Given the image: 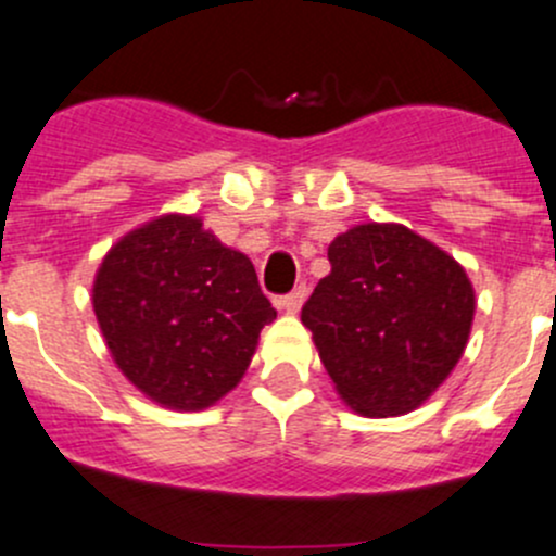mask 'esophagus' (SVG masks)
Segmentation results:
<instances>
[{
  "instance_id": "esophagus-1",
  "label": "esophagus",
  "mask_w": 556,
  "mask_h": 556,
  "mask_svg": "<svg viewBox=\"0 0 556 556\" xmlns=\"http://www.w3.org/2000/svg\"><path fill=\"white\" fill-rule=\"evenodd\" d=\"M304 299H306V285H299L293 293L282 295V299H277L274 304H277V309L288 312V315H295V312L301 309V304H304Z\"/></svg>"
}]
</instances>
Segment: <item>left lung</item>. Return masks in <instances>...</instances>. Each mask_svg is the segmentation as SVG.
<instances>
[{"instance_id":"obj_1","label":"left lung","mask_w":556,"mask_h":556,"mask_svg":"<svg viewBox=\"0 0 556 556\" xmlns=\"http://www.w3.org/2000/svg\"><path fill=\"white\" fill-rule=\"evenodd\" d=\"M301 309L344 404L369 418L421 407L459 364L476 290L445 250L396 223L355 225Z\"/></svg>"}]
</instances>
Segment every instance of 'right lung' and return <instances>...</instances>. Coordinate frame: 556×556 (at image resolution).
Returning a JSON list of instances; mask_svg holds the SVG:
<instances>
[{"mask_svg": "<svg viewBox=\"0 0 556 556\" xmlns=\"http://www.w3.org/2000/svg\"><path fill=\"white\" fill-rule=\"evenodd\" d=\"M91 304L122 375L170 409L212 407L233 391L277 317L250 257L187 214L118 239L97 268Z\"/></svg>", "mask_w": 556, "mask_h": 556, "instance_id": "add662e5", "label": "right lung"}]
</instances>
